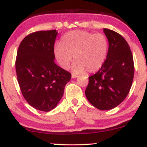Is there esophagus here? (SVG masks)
I'll return each mask as SVG.
<instances>
[{
	"label": "esophagus",
	"mask_w": 147,
	"mask_h": 147,
	"mask_svg": "<svg viewBox=\"0 0 147 147\" xmlns=\"http://www.w3.org/2000/svg\"><path fill=\"white\" fill-rule=\"evenodd\" d=\"M77 77H78V76L76 75H74V74H72V78L75 79V78H77Z\"/></svg>",
	"instance_id": "34e87169"
}]
</instances>
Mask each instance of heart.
<instances>
[{
	"label": "heart",
	"mask_w": 147,
	"mask_h": 147,
	"mask_svg": "<svg viewBox=\"0 0 147 147\" xmlns=\"http://www.w3.org/2000/svg\"><path fill=\"white\" fill-rule=\"evenodd\" d=\"M108 49L109 41L104 34L75 30L62 36L61 43L54 47V55L62 68L70 67L73 55L74 73H93L102 68Z\"/></svg>",
	"instance_id": "obj_1"
}]
</instances>
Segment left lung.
<instances>
[{
    "label": "left lung",
    "instance_id": "8db88e82",
    "mask_svg": "<svg viewBox=\"0 0 147 147\" xmlns=\"http://www.w3.org/2000/svg\"><path fill=\"white\" fill-rule=\"evenodd\" d=\"M109 41L106 59L95 75L89 77L85 94L88 100L102 111L120 104L129 94L134 76L132 52L119 34L104 28Z\"/></svg>",
    "mask_w": 147,
    "mask_h": 147
}]
</instances>
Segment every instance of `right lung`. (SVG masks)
<instances>
[{
	"label": "right lung",
	"mask_w": 147,
	"mask_h": 147,
	"mask_svg": "<svg viewBox=\"0 0 147 147\" xmlns=\"http://www.w3.org/2000/svg\"><path fill=\"white\" fill-rule=\"evenodd\" d=\"M56 30L25 36L18 47L16 76L22 95L33 108L48 112L56 107L71 79L70 72L55 63Z\"/></svg>",
	"instance_id": "1"
}]
</instances>
